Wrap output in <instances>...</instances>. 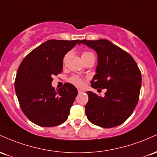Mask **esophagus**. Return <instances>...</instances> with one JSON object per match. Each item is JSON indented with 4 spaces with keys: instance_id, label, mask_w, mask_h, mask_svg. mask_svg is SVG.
<instances>
[{
    "instance_id": "obj_1",
    "label": "esophagus",
    "mask_w": 157,
    "mask_h": 157,
    "mask_svg": "<svg viewBox=\"0 0 157 157\" xmlns=\"http://www.w3.org/2000/svg\"><path fill=\"white\" fill-rule=\"evenodd\" d=\"M84 90H80V89L78 90V94H80V93H84Z\"/></svg>"
}]
</instances>
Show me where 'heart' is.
<instances>
[{
    "label": "heart",
    "mask_w": 157,
    "mask_h": 157,
    "mask_svg": "<svg viewBox=\"0 0 157 157\" xmlns=\"http://www.w3.org/2000/svg\"><path fill=\"white\" fill-rule=\"evenodd\" d=\"M94 56L92 52H88V51H85V52H83L82 54V59H84V58L86 57H88V56ZM68 55H66L64 57V59H63V62H65L67 60V58ZM70 82H71L72 84H73L74 85L77 86V87H81V86L83 84V81H82V79L80 78V77L77 76V75H73V76H72L71 78H70Z\"/></svg>",
    "instance_id": "obj_1"
}]
</instances>
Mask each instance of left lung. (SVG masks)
Masks as SVG:
<instances>
[{
  "label": "left lung",
  "mask_w": 157,
  "mask_h": 157,
  "mask_svg": "<svg viewBox=\"0 0 157 157\" xmlns=\"http://www.w3.org/2000/svg\"><path fill=\"white\" fill-rule=\"evenodd\" d=\"M96 52L98 64L91 87L106 88L105 96L88 91L85 113L88 120L101 128H110L124 122L136 106L142 75L136 63L128 52L110 40H81Z\"/></svg>",
  "instance_id": "8db88e82"
}]
</instances>
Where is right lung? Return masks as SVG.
Instances as JSON below:
<instances>
[{
    "label": "right lung",
    "instance_id": "right-lung-1",
    "mask_svg": "<svg viewBox=\"0 0 157 157\" xmlns=\"http://www.w3.org/2000/svg\"><path fill=\"white\" fill-rule=\"evenodd\" d=\"M78 43L80 40H48L29 52L19 66L15 93L23 113L37 125L54 127L67 119L78 90L65 83L56 92L52 77L61 73L64 56Z\"/></svg>",
    "mask_w": 157,
    "mask_h": 157
}]
</instances>
